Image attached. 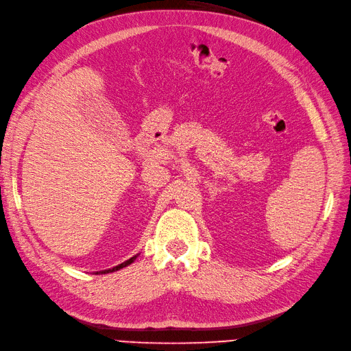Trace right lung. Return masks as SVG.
<instances>
[{"mask_svg":"<svg viewBox=\"0 0 351 351\" xmlns=\"http://www.w3.org/2000/svg\"><path fill=\"white\" fill-rule=\"evenodd\" d=\"M136 256H138V255L132 256V258H129L128 261H124V263L119 264V266H115V267H112V269L102 270V271H96V275H105V274H111V271H115V270H120V269H123V267H126V266H129V264H132V263H134V261L136 260Z\"/></svg>","mask_w":351,"mask_h":351,"instance_id":"obj_1","label":"right lung"}]
</instances>
